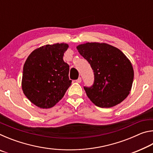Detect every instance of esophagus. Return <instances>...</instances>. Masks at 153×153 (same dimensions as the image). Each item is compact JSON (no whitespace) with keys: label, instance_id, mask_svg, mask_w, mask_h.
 <instances>
[{"label":"esophagus","instance_id":"1","mask_svg":"<svg viewBox=\"0 0 153 153\" xmlns=\"http://www.w3.org/2000/svg\"><path fill=\"white\" fill-rule=\"evenodd\" d=\"M76 82H77V83H80V82H82V78H81V77H79L78 79L76 80Z\"/></svg>","mask_w":153,"mask_h":153}]
</instances>
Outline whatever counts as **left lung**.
<instances>
[{
  "instance_id": "obj_1",
  "label": "left lung",
  "mask_w": 153,
  "mask_h": 153,
  "mask_svg": "<svg viewBox=\"0 0 153 153\" xmlns=\"http://www.w3.org/2000/svg\"><path fill=\"white\" fill-rule=\"evenodd\" d=\"M94 75L92 86L84 88L90 100L101 108L120 104L128 97L134 79L131 62L120 49L106 43L87 42L77 46Z\"/></svg>"
}]
</instances>
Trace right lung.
<instances>
[{"label": "right lung", "instance_id": "right-lung-1", "mask_svg": "<svg viewBox=\"0 0 153 153\" xmlns=\"http://www.w3.org/2000/svg\"><path fill=\"white\" fill-rule=\"evenodd\" d=\"M68 47L64 43L41 46L25 61L22 90L25 97L37 107H54L71 86L69 66L63 59Z\"/></svg>", "mask_w": 153, "mask_h": 153}]
</instances>
